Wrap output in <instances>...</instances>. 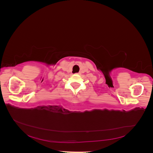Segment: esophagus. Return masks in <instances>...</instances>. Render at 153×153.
<instances>
[{
  "label": "esophagus",
  "instance_id": "esophagus-1",
  "mask_svg": "<svg viewBox=\"0 0 153 153\" xmlns=\"http://www.w3.org/2000/svg\"><path fill=\"white\" fill-rule=\"evenodd\" d=\"M76 74H79V73H76Z\"/></svg>",
  "mask_w": 153,
  "mask_h": 153
}]
</instances>
